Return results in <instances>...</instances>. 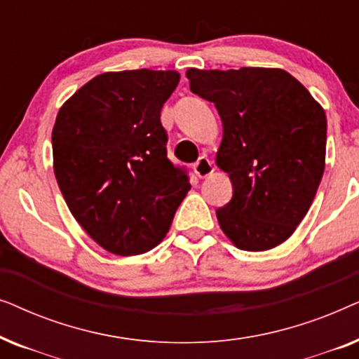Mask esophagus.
<instances>
[{
  "mask_svg": "<svg viewBox=\"0 0 359 359\" xmlns=\"http://www.w3.org/2000/svg\"><path fill=\"white\" fill-rule=\"evenodd\" d=\"M214 171L212 161H210L208 156H199V160L194 163V173L199 176V178H205Z\"/></svg>",
  "mask_w": 359,
  "mask_h": 359,
  "instance_id": "obj_1",
  "label": "esophagus"
}]
</instances>
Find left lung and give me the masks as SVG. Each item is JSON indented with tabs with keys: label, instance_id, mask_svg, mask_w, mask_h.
<instances>
[{
	"label": "left lung",
	"instance_id": "left-lung-1",
	"mask_svg": "<svg viewBox=\"0 0 359 359\" xmlns=\"http://www.w3.org/2000/svg\"><path fill=\"white\" fill-rule=\"evenodd\" d=\"M194 95L214 102L224 126L215 156L233 196L215 210L235 247L264 252L294 233L325 170L327 117L281 68L186 72Z\"/></svg>",
	"mask_w": 359,
	"mask_h": 359
}]
</instances>
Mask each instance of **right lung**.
I'll return each mask as SVG.
<instances>
[{"instance_id":"add662e5","label":"right lung","mask_w":359,"mask_h":359,"mask_svg":"<svg viewBox=\"0 0 359 359\" xmlns=\"http://www.w3.org/2000/svg\"><path fill=\"white\" fill-rule=\"evenodd\" d=\"M180 83L175 70L97 75L58 111L53 171L85 232L107 252L132 257L156 247L191 189L166 156L160 121Z\"/></svg>"}]
</instances>
